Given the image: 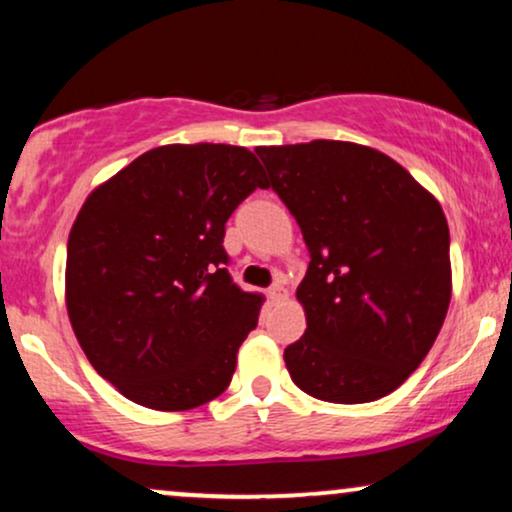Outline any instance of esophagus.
<instances>
[{
    "instance_id": "esophagus-1",
    "label": "esophagus",
    "mask_w": 512,
    "mask_h": 512,
    "mask_svg": "<svg viewBox=\"0 0 512 512\" xmlns=\"http://www.w3.org/2000/svg\"><path fill=\"white\" fill-rule=\"evenodd\" d=\"M269 298H272V301H284L286 298V286H284V279H276L272 286H269Z\"/></svg>"
}]
</instances>
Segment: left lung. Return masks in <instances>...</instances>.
I'll return each instance as SVG.
<instances>
[{
  "label": "left lung",
  "instance_id": "1",
  "mask_svg": "<svg viewBox=\"0 0 512 512\" xmlns=\"http://www.w3.org/2000/svg\"><path fill=\"white\" fill-rule=\"evenodd\" d=\"M255 151L310 252L296 291L308 327L284 351L291 380L334 404L390 395L424 361L448 313L443 209L370 146L315 139Z\"/></svg>",
  "mask_w": 512,
  "mask_h": 512
}]
</instances>
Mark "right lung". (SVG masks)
I'll list each match as a JSON object with an SVG mask.
<instances>
[{
	"instance_id": "right-lung-1",
	"label": "right lung",
	"mask_w": 512,
	"mask_h": 512,
	"mask_svg": "<svg viewBox=\"0 0 512 512\" xmlns=\"http://www.w3.org/2000/svg\"><path fill=\"white\" fill-rule=\"evenodd\" d=\"M267 178L228 144H170L93 190L67 243V310L91 366L132 402L195 409L231 385L262 293L223 250L228 216Z\"/></svg>"
}]
</instances>
